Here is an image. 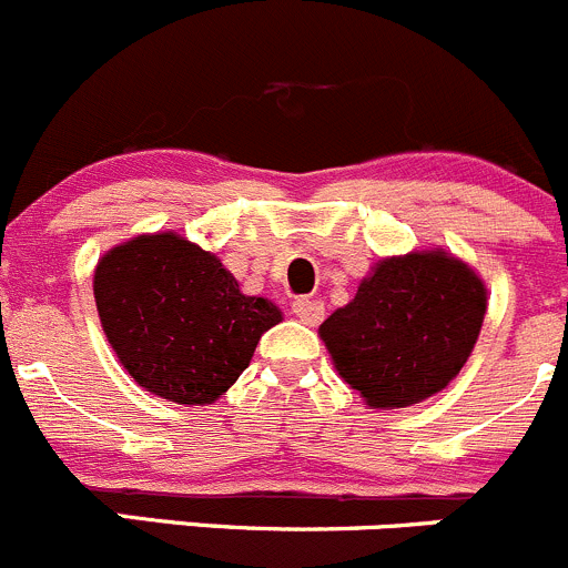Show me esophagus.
Returning <instances> with one entry per match:
<instances>
[{"instance_id": "obj_1", "label": "esophagus", "mask_w": 568, "mask_h": 568, "mask_svg": "<svg viewBox=\"0 0 568 568\" xmlns=\"http://www.w3.org/2000/svg\"><path fill=\"white\" fill-rule=\"evenodd\" d=\"M291 311H294V316L300 318L302 324H311V327L324 318V305L318 300H313V296H296Z\"/></svg>"}]
</instances>
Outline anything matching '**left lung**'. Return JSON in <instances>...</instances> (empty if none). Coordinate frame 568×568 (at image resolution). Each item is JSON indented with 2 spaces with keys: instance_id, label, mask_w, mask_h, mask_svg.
<instances>
[{
  "instance_id": "obj_1",
  "label": "left lung",
  "mask_w": 568,
  "mask_h": 568,
  "mask_svg": "<svg viewBox=\"0 0 568 568\" xmlns=\"http://www.w3.org/2000/svg\"><path fill=\"white\" fill-rule=\"evenodd\" d=\"M486 285L447 252L385 257L318 327L341 377L368 407H407L447 388L469 361Z\"/></svg>"
}]
</instances>
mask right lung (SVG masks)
<instances>
[{
  "label": "right lung",
  "instance_id": "obj_1",
  "mask_svg": "<svg viewBox=\"0 0 568 568\" xmlns=\"http://www.w3.org/2000/svg\"><path fill=\"white\" fill-rule=\"evenodd\" d=\"M93 296L121 366L180 405L219 399L283 318L274 302L241 294L216 255L174 233L110 250L93 274Z\"/></svg>",
  "mask_w": 568,
  "mask_h": 568
}]
</instances>
